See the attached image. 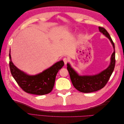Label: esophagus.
Returning a JSON list of instances; mask_svg holds the SVG:
<instances>
[{"label": "esophagus", "instance_id": "1", "mask_svg": "<svg viewBox=\"0 0 124 124\" xmlns=\"http://www.w3.org/2000/svg\"><path fill=\"white\" fill-rule=\"evenodd\" d=\"M63 62H64V63L65 65H66L67 63V62H68V59H67V58H66V57H65V58H63Z\"/></svg>", "mask_w": 124, "mask_h": 124}]
</instances>
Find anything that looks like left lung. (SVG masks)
Listing matches in <instances>:
<instances>
[{"label":"left lung","instance_id":"8db88e82","mask_svg":"<svg viewBox=\"0 0 124 124\" xmlns=\"http://www.w3.org/2000/svg\"><path fill=\"white\" fill-rule=\"evenodd\" d=\"M100 32L102 33L108 39H109L114 48V52L111 58V63L108 68L100 73L94 76H80L71 68L69 63H67L68 70L70 79L74 87L78 91L82 93H88L94 92L103 88L113 72L115 65V46L109 33L106 29L102 27H99Z\"/></svg>","mask_w":124,"mask_h":124}]
</instances>
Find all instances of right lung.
Here are the masks:
<instances>
[{"mask_svg":"<svg viewBox=\"0 0 124 124\" xmlns=\"http://www.w3.org/2000/svg\"><path fill=\"white\" fill-rule=\"evenodd\" d=\"M9 57L10 69L14 80L24 92L33 95H43L51 93L54 87L56 74L64 65L63 62L61 61L42 72L29 76L14 66L11 61L10 53Z\"/></svg>","mask_w":124,"mask_h":124,"instance_id":"right-lung-1","label":"right lung"}]
</instances>
